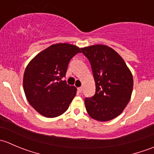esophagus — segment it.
I'll list each match as a JSON object with an SVG mask.
<instances>
[{
  "instance_id": "1",
  "label": "esophagus",
  "mask_w": 154,
  "mask_h": 154,
  "mask_svg": "<svg viewBox=\"0 0 154 154\" xmlns=\"http://www.w3.org/2000/svg\"><path fill=\"white\" fill-rule=\"evenodd\" d=\"M77 91L80 93L82 92V91H83V88H82V87H79V88H77Z\"/></svg>"
}]
</instances>
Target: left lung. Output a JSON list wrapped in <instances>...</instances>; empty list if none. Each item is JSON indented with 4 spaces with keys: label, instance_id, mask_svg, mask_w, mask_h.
I'll use <instances>...</instances> for the list:
<instances>
[{
    "label": "left lung",
    "instance_id": "obj_1",
    "mask_svg": "<svg viewBox=\"0 0 154 154\" xmlns=\"http://www.w3.org/2000/svg\"><path fill=\"white\" fill-rule=\"evenodd\" d=\"M81 51L91 64L96 87L94 96L85 99L87 112L94 120H112L123 112L130 101L133 75L112 48L96 45L81 48Z\"/></svg>",
    "mask_w": 154,
    "mask_h": 154
}]
</instances>
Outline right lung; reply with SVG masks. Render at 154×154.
<instances>
[{"label": "right lung", "instance_id": "add662e5", "mask_svg": "<svg viewBox=\"0 0 154 154\" xmlns=\"http://www.w3.org/2000/svg\"><path fill=\"white\" fill-rule=\"evenodd\" d=\"M81 51L67 43L52 45L37 54L27 65L23 86L27 100L39 114L47 118L61 116L68 109L77 88L67 84L68 63Z\"/></svg>", "mask_w": 154, "mask_h": 154}]
</instances>
